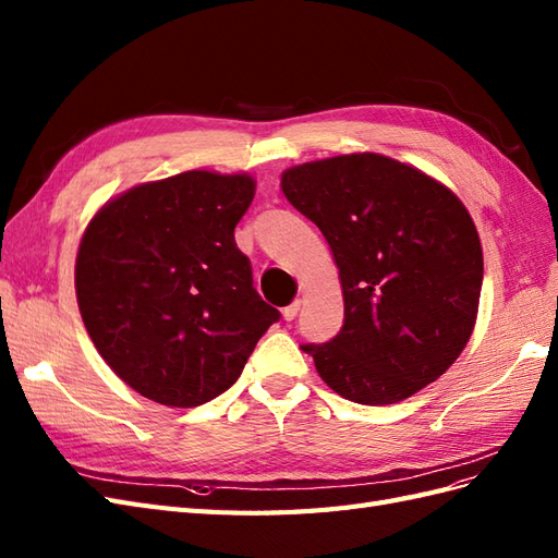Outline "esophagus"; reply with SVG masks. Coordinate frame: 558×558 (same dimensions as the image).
Masks as SVG:
<instances>
[{
    "label": "esophagus",
    "instance_id": "1",
    "mask_svg": "<svg viewBox=\"0 0 558 558\" xmlns=\"http://www.w3.org/2000/svg\"><path fill=\"white\" fill-rule=\"evenodd\" d=\"M298 312H300V300H295V303H291L289 307H283V310H281V314H283V319H286V322H293Z\"/></svg>",
    "mask_w": 558,
    "mask_h": 558
}]
</instances>
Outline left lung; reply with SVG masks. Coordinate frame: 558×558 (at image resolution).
<instances>
[{
    "label": "left lung",
    "instance_id": "1",
    "mask_svg": "<svg viewBox=\"0 0 558 558\" xmlns=\"http://www.w3.org/2000/svg\"><path fill=\"white\" fill-rule=\"evenodd\" d=\"M281 190L322 230L340 275V333L303 348L322 380L342 399L387 405L453 366L484 281L481 239L458 194L378 153L298 163Z\"/></svg>",
    "mask_w": 558,
    "mask_h": 558
}]
</instances>
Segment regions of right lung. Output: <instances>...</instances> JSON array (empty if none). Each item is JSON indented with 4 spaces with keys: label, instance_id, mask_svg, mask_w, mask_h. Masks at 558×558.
I'll return each mask as SVG.
<instances>
[{
    "label": "right lung",
    "instance_id": "add662e5",
    "mask_svg": "<svg viewBox=\"0 0 558 558\" xmlns=\"http://www.w3.org/2000/svg\"><path fill=\"white\" fill-rule=\"evenodd\" d=\"M248 173L194 169L105 202L82 234L74 291L88 338L141 397L192 409L242 375L279 312L234 244Z\"/></svg>",
    "mask_w": 558,
    "mask_h": 558
}]
</instances>
